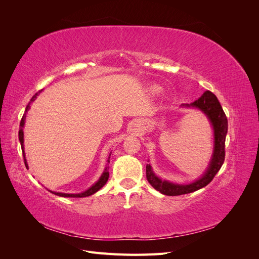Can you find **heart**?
I'll return each mask as SVG.
<instances>
[{"label": "heart", "instance_id": "heart-1", "mask_svg": "<svg viewBox=\"0 0 259 259\" xmlns=\"http://www.w3.org/2000/svg\"><path fill=\"white\" fill-rule=\"evenodd\" d=\"M150 92L152 94H154V95H158V94L161 93V90H160V88H158V86L153 85V86H151V88H150Z\"/></svg>", "mask_w": 259, "mask_h": 259}]
</instances>
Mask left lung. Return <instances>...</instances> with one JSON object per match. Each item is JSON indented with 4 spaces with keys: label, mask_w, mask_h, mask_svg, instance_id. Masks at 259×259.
Segmentation results:
<instances>
[{
    "label": "left lung",
    "mask_w": 259,
    "mask_h": 259,
    "mask_svg": "<svg viewBox=\"0 0 259 259\" xmlns=\"http://www.w3.org/2000/svg\"><path fill=\"white\" fill-rule=\"evenodd\" d=\"M180 107L198 109V110L205 114L214 132L213 153H211V158L209 160L208 165L202 176L195 179L193 183L187 185L174 184L168 182V180L161 179L159 176L154 174L150 164H147L146 176L149 184L155 190H158L162 194L165 195H180L191 193L205 187L213 180L225 161V142L227 132H228V121H227V116L221 104H219L217 97L211 92L206 91L203 93V95L199 99L193 101V103L183 104Z\"/></svg>",
    "instance_id": "left-lung-1"
}]
</instances>
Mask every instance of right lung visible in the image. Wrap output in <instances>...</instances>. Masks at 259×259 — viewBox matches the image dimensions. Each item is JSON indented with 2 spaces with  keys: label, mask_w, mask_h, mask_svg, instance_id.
Listing matches in <instances>:
<instances>
[{
  "label": "right lung",
  "mask_w": 259,
  "mask_h": 259,
  "mask_svg": "<svg viewBox=\"0 0 259 259\" xmlns=\"http://www.w3.org/2000/svg\"><path fill=\"white\" fill-rule=\"evenodd\" d=\"M43 90L38 91L35 95H33V97L30 99L29 104L27 105L26 107V110H25V113H23L22 115V119L20 121V127H19V133H18V137H19V142H20V145H21V149H22V155H23V160H25V165L27 168H29L28 166V162H27V159H26V153H25V146H23V126H25V122H26V116H27V112L30 109V106L31 104L33 103V101L36 99V97L40 95V93L42 92ZM110 155L109 154V158L107 160V165L103 171V174H101V176L99 177V179L97 180V182L94 184L93 186H91L88 190H85L83 192H80V193H62V192H55V191H51L52 193L56 194V195H59V197H64V198H85V197H90V195L96 193L99 189H101L103 188L106 183L108 182V178H109V163H110Z\"/></svg>",
  "instance_id": "right-lung-1"
}]
</instances>
